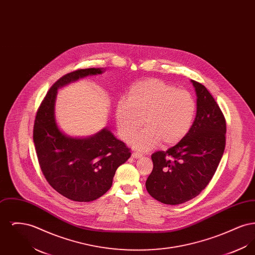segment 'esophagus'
<instances>
[{
    "label": "esophagus",
    "instance_id": "obj_1",
    "mask_svg": "<svg viewBox=\"0 0 255 255\" xmlns=\"http://www.w3.org/2000/svg\"><path fill=\"white\" fill-rule=\"evenodd\" d=\"M132 157H133V158H139L142 157V155H141V154H139V153L133 152V154H132Z\"/></svg>",
    "mask_w": 255,
    "mask_h": 255
}]
</instances>
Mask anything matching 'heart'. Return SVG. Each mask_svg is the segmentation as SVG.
Returning <instances> with one entry per match:
<instances>
[{
	"mask_svg": "<svg viewBox=\"0 0 255 255\" xmlns=\"http://www.w3.org/2000/svg\"><path fill=\"white\" fill-rule=\"evenodd\" d=\"M196 115L192 96L158 79L133 84L125 101L116 109V121L123 139L129 140L142 123L146 128L131 140L138 151H149L158 144L175 145L190 131Z\"/></svg>",
	"mask_w": 255,
	"mask_h": 255,
	"instance_id": "heart-1",
	"label": "heart"
}]
</instances>
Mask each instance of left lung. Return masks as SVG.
<instances>
[{"label": "left lung", "instance_id": "left-lung-1", "mask_svg": "<svg viewBox=\"0 0 255 255\" xmlns=\"http://www.w3.org/2000/svg\"><path fill=\"white\" fill-rule=\"evenodd\" d=\"M196 92V118L185 137L151 158L153 171L145 182L148 193L165 205H181L196 196L215 174L226 146V121L206 87L191 80Z\"/></svg>", "mask_w": 255, "mask_h": 255}]
</instances>
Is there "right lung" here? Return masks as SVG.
I'll list each match as a JSON object with an SVG mask.
<instances>
[{"label":"right lung","instance_id":"right-lung-1","mask_svg":"<svg viewBox=\"0 0 255 255\" xmlns=\"http://www.w3.org/2000/svg\"><path fill=\"white\" fill-rule=\"evenodd\" d=\"M104 72L103 68H91L64 75L51 86L37 111L33 141L40 167L53 189L75 202H92L105 194L116 170L131 156L109 127L90 136H73L64 133L56 122L57 91Z\"/></svg>","mask_w":255,"mask_h":255}]
</instances>
